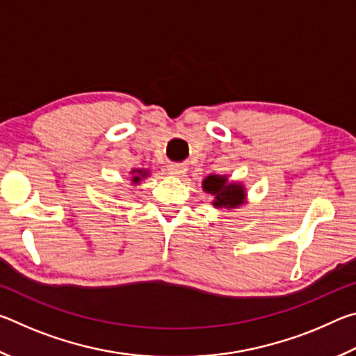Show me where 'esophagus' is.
Returning a JSON list of instances; mask_svg holds the SVG:
<instances>
[{"label":"esophagus","mask_w":356,"mask_h":356,"mask_svg":"<svg viewBox=\"0 0 356 356\" xmlns=\"http://www.w3.org/2000/svg\"><path fill=\"white\" fill-rule=\"evenodd\" d=\"M168 172H170L171 176H174V177L182 179L186 174V168L184 165H180V163H172V165L168 166Z\"/></svg>","instance_id":"esophagus-1"}]
</instances>
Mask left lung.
<instances>
[{"label":"left lung","mask_w":356,"mask_h":356,"mask_svg":"<svg viewBox=\"0 0 356 356\" xmlns=\"http://www.w3.org/2000/svg\"><path fill=\"white\" fill-rule=\"evenodd\" d=\"M202 188L213 196L215 209H236L245 202L246 193L242 184L227 182L226 176L210 174L202 180Z\"/></svg>","instance_id":"8db88e82"}]
</instances>
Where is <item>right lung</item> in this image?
I'll return each instance as SVG.
<instances>
[{"label":"right lung","instance_id":"obj_1","mask_svg":"<svg viewBox=\"0 0 356 356\" xmlns=\"http://www.w3.org/2000/svg\"><path fill=\"white\" fill-rule=\"evenodd\" d=\"M131 174H134V176H131V184L136 185V184H140L144 177L149 176V171H146V170H134V171H131Z\"/></svg>","mask_w":356,"mask_h":356}]
</instances>
